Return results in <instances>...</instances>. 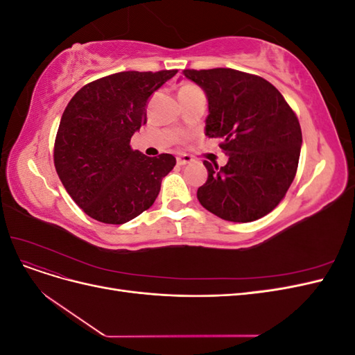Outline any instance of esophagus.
Here are the masks:
<instances>
[{
    "instance_id": "esophagus-1",
    "label": "esophagus",
    "mask_w": 355,
    "mask_h": 355,
    "mask_svg": "<svg viewBox=\"0 0 355 355\" xmlns=\"http://www.w3.org/2000/svg\"><path fill=\"white\" fill-rule=\"evenodd\" d=\"M176 161H178V164H179V166H185V164L192 163V157H191V155L184 154V155H179V157L176 158Z\"/></svg>"
}]
</instances>
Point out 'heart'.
I'll return each mask as SVG.
<instances>
[{"label": "heart", "mask_w": 355, "mask_h": 355, "mask_svg": "<svg viewBox=\"0 0 355 355\" xmlns=\"http://www.w3.org/2000/svg\"><path fill=\"white\" fill-rule=\"evenodd\" d=\"M196 90H200V89L196 87V85H192V84H185L184 87L180 89L179 93H189V92H196Z\"/></svg>", "instance_id": "1"}]
</instances>
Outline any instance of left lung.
Wrapping results in <instances>:
<instances>
[{"mask_svg":"<svg viewBox=\"0 0 355 355\" xmlns=\"http://www.w3.org/2000/svg\"><path fill=\"white\" fill-rule=\"evenodd\" d=\"M209 101L206 136L219 137L228 163L204 161L206 184L197 198L220 219L253 222L272 211L295 179L302 132L274 85L230 68L184 69Z\"/></svg>","mask_w":355,"mask_h":355,"instance_id":"obj_1","label":"left lung"}]
</instances>
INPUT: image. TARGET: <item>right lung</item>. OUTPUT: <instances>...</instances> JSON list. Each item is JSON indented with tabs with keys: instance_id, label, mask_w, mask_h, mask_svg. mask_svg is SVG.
I'll return each instance as SVG.
<instances>
[{
	"instance_id": "1",
	"label": "right lung",
	"mask_w": 355,
	"mask_h": 355,
	"mask_svg": "<svg viewBox=\"0 0 355 355\" xmlns=\"http://www.w3.org/2000/svg\"><path fill=\"white\" fill-rule=\"evenodd\" d=\"M176 72L108 75L85 84L63 111L53 159L68 194L90 218L121 225L158 197L161 180L176 158L133 151L130 139L146 124L151 94Z\"/></svg>"
}]
</instances>
